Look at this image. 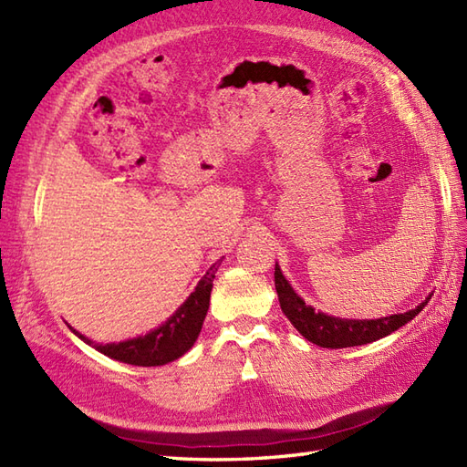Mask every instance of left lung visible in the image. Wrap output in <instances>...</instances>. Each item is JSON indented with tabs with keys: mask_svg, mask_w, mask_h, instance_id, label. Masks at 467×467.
<instances>
[{
	"mask_svg": "<svg viewBox=\"0 0 467 467\" xmlns=\"http://www.w3.org/2000/svg\"><path fill=\"white\" fill-rule=\"evenodd\" d=\"M275 289L279 295L281 309L286 319L299 331L306 341L319 347H329V349H343V347L367 345L373 343L381 337L391 335L400 327L410 323L418 315L431 296H428L421 305L408 313H398L381 319H341V317H331L321 311H315L311 305H306L299 295L293 291L289 281L285 279L279 265H275Z\"/></svg>",
	"mask_w": 467,
	"mask_h": 467,
	"instance_id": "8db88e82",
	"label": "left lung"
}]
</instances>
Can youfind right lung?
Wrapping results in <instances>:
<instances>
[{
    "instance_id": "obj_1",
    "label": "right lung",
    "mask_w": 467,
    "mask_h": 467,
    "mask_svg": "<svg viewBox=\"0 0 467 467\" xmlns=\"http://www.w3.org/2000/svg\"><path fill=\"white\" fill-rule=\"evenodd\" d=\"M223 261H216L206 275L198 281L196 289L191 296L178 306V311L158 329L146 333L142 337H134V339L120 341V343H94L72 329L82 341L92 345L96 351L110 357V359L122 361L128 365L138 367H158L166 365L178 357H182L191 347L194 345L198 333L202 329V321L208 311V303H211V291L214 275Z\"/></svg>"
}]
</instances>
